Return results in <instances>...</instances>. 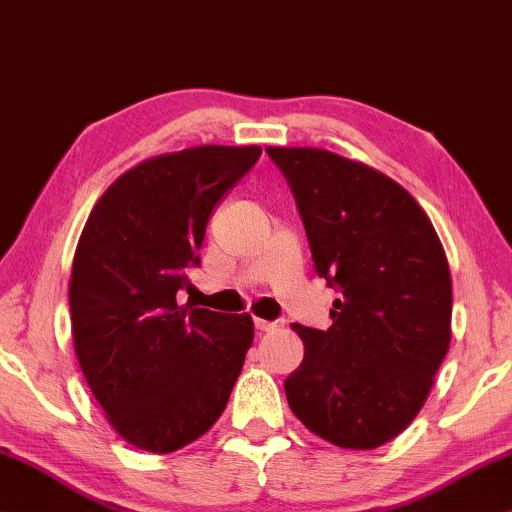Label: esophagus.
Instances as JSON below:
<instances>
[{
	"mask_svg": "<svg viewBox=\"0 0 512 512\" xmlns=\"http://www.w3.org/2000/svg\"><path fill=\"white\" fill-rule=\"evenodd\" d=\"M255 328L260 333H269L274 331V328H278V321H264V319H255Z\"/></svg>",
	"mask_w": 512,
	"mask_h": 512,
	"instance_id": "34e87169",
	"label": "esophagus"
}]
</instances>
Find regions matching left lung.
Segmentation results:
<instances>
[{
    "label": "left lung",
    "mask_w": 512,
    "mask_h": 512,
    "mask_svg": "<svg viewBox=\"0 0 512 512\" xmlns=\"http://www.w3.org/2000/svg\"><path fill=\"white\" fill-rule=\"evenodd\" d=\"M300 210L316 274L338 290L286 397L304 428L375 449L418 416L451 342V274L435 226L397 181L321 148L269 146Z\"/></svg>",
    "instance_id": "left-lung-1"
}]
</instances>
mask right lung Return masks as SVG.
Returning a JSON list of instances; mask_svg holds the SVG:
<instances>
[{
    "mask_svg": "<svg viewBox=\"0 0 512 512\" xmlns=\"http://www.w3.org/2000/svg\"><path fill=\"white\" fill-rule=\"evenodd\" d=\"M260 146H196L122 174L94 205L70 276L73 342L115 432L151 454L205 435L252 345L250 314L177 304L205 226Z\"/></svg>",
    "mask_w": 512,
    "mask_h": 512,
    "instance_id": "add662e5",
    "label": "right lung"
}]
</instances>
